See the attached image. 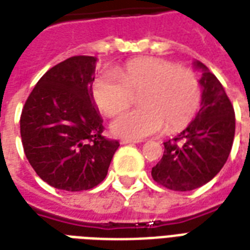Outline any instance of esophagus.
I'll list each match as a JSON object with an SVG mask.
<instances>
[{
	"mask_svg": "<svg viewBox=\"0 0 250 250\" xmlns=\"http://www.w3.org/2000/svg\"><path fill=\"white\" fill-rule=\"evenodd\" d=\"M120 143H122V144H128V143H139V140H136V139H130V138H123V139L120 140Z\"/></svg>",
	"mask_w": 250,
	"mask_h": 250,
	"instance_id": "1",
	"label": "esophagus"
}]
</instances>
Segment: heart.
Returning a JSON list of instances; mask_svg holds the SVG:
<instances>
[{
  "mask_svg": "<svg viewBox=\"0 0 250 250\" xmlns=\"http://www.w3.org/2000/svg\"><path fill=\"white\" fill-rule=\"evenodd\" d=\"M92 95L103 114L114 116L139 97L142 108L116 116L112 131L120 136L142 139L166 125L176 132L188 125L201 104V86L189 68L160 58H138L106 73L94 82Z\"/></svg>",
  "mask_w": 250,
  "mask_h": 250,
  "instance_id": "b5f03b06",
  "label": "heart"
}]
</instances>
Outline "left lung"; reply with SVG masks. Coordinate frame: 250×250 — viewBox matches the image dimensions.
Returning <instances> with one entry per match:
<instances>
[{
    "mask_svg": "<svg viewBox=\"0 0 250 250\" xmlns=\"http://www.w3.org/2000/svg\"><path fill=\"white\" fill-rule=\"evenodd\" d=\"M201 108L186 130L164 142L162 160L152 168L155 182L168 189L186 192L210 182L228 159L236 130L232 103L223 84L200 61Z\"/></svg>",
    "mask_w": 250,
    "mask_h": 250,
    "instance_id": "8db88e82",
    "label": "left lung"
}]
</instances>
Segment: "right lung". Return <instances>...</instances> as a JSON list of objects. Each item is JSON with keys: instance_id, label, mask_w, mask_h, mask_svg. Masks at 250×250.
<instances>
[{"instance_id": "right-lung-1", "label": "right lung", "mask_w": 250, "mask_h": 250, "mask_svg": "<svg viewBox=\"0 0 250 250\" xmlns=\"http://www.w3.org/2000/svg\"><path fill=\"white\" fill-rule=\"evenodd\" d=\"M95 57L75 55L46 71L22 108L23 151L37 175L68 192L104 180L118 140L103 136L92 97Z\"/></svg>"}]
</instances>
